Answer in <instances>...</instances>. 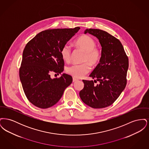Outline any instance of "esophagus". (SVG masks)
Listing matches in <instances>:
<instances>
[{
	"instance_id": "1",
	"label": "esophagus",
	"mask_w": 149,
	"mask_h": 149,
	"mask_svg": "<svg viewBox=\"0 0 149 149\" xmlns=\"http://www.w3.org/2000/svg\"><path fill=\"white\" fill-rule=\"evenodd\" d=\"M77 80H78V79H77V78H72V81H73V82H75V81H77Z\"/></svg>"
}]
</instances>
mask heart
<instances>
[{
    "mask_svg": "<svg viewBox=\"0 0 149 149\" xmlns=\"http://www.w3.org/2000/svg\"><path fill=\"white\" fill-rule=\"evenodd\" d=\"M75 45L78 48L85 52L83 61L84 63L72 64L66 69V72L75 78L83 77L91 70V65L96 66L101 59V51L96 46L95 41L89 36L84 35L79 37L75 41ZM63 60L69 62L71 59V49L68 44H65L60 51Z\"/></svg>",
    "mask_w": 149,
    "mask_h": 149,
    "instance_id": "1",
    "label": "heart"
}]
</instances>
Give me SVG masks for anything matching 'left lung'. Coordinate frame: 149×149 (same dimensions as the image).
<instances>
[{"mask_svg": "<svg viewBox=\"0 0 149 149\" xmlns=\"http://www.w3.org/2000/svg\"><path fill=\"white\" fill-rule=\"evenodd\" d=\"M85 33L95 36L102 46L100 63L89 75L97 80H85L79 95L86 105L93 108L111 106L118 98L127 84L128 58L120 41L104 31L86 29ZM99 81L97 85L94 83Z\"/></svg>", "mask_w": 149, "mask_h": 149, "instance_id": "left-lung-1", "label": "left lung"}]
</instances>
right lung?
<instances>
[{"label": "right lung", "instance_id": "right-lung-1", "mask_svg": "<svg viewBox=\"0 0 149 149\" xmlns=\"http://www.w3.org/2000/svg\"><path fill=\"white\" fill-rule=\"evenodd\" d=\"M79 29H49L38 33L26 44L19 78L27 98L34 106L42 109L53 106L71 84L72 78L69 75L63 74L52 79L50 74L64 71L60 51Z\"/></svg>", "mask_w": 149, "mask_h": 149}]
</instances>
